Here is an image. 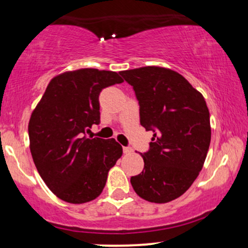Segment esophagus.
Returning <instances> with one entry per match:
<instances>
[{"mask_svg": "<svg viewBox=\"0 0 248 248\" xmlns=\"http://www.w3.org/2000/svg\"><path fill=\"white\" fill-rule=\"evenodd\" d=\"M133 153V149L130 147H124V154H126V155H129V154Z\"/></svg>", "mask_w": 248, "mask_h": 248, "instance_id": "34e87169", "label": "esophagus"}]
</instances>
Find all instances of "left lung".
Segmentation results:
<instances>
[{"label":"left lung","mask_w":248,"mask_h":248,"mask_svg":"<svg viewBox=\"0 0 248 248\" xmlns=\"http://www.w3.org/2000/svg\"><path fill=\"white\" fill-rule=\"evenodd\" d=\"M140 105V124L154 136L141 154L143 171L130 178L133 189L152 203H168L191 186L211 141L204 96L175 71L157 66L121 71Z\"/></svg>","instance_id":"obj_1"}]
</instances>
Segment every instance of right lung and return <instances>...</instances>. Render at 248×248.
<instances>
[{
	"label": "right lung",
	"instance_id": "1",
	"mask_svg": "<svg viewBox=\"0 0 248 248\" xmlns=\"http://www.w3.org/2000/svg\"><path fill=\"white\" fill-rule=\"evenodd\" d=\"M124 81L113 71L81 69L49 82L29 121L30 152L47 187L67 203L82 204L102 192L109 169L121 157L114 139H88L100 124L99 94Z\"/></svg>",
	"mask_w": 248,
	"mask_h": 248
}]
</instances>
